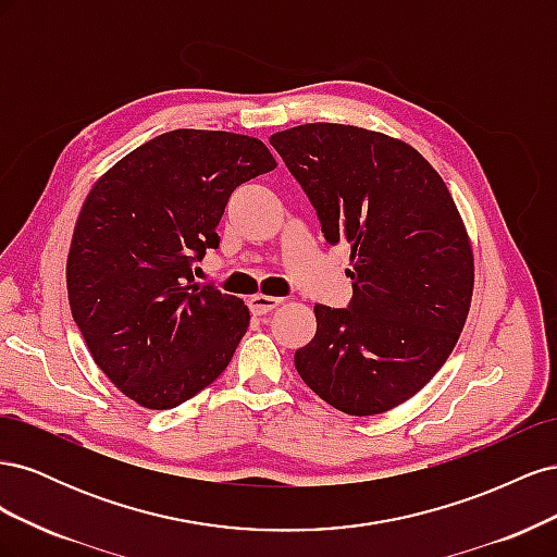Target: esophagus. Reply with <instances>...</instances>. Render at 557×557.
<instances>
[{
    "mask_svg": "<svg viewBox=\"0 0 557 557\" xmlns=\"http://www.w3.org/2000/svg\"><path fill=\"white\" fill-rule=\"evenodd\" d=\"M283 299H278V297H272V295H252L250 299H248V307H250V311L256 313V315H264V313H269V311H274L278 305H281Z\"/></svg>",
    "mask_w": 557,
    "mask_h": 557,
    "instance_id": "34e87169",
    "label": "esophagus"
}]
</instances>
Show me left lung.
I'll list each match as a JSON object with an SVG mask.
<instances>
[{"mask_svg":"<svg viewBox=\"0 0 557 557\" xmlns=\"http://www.w3.org/2000/svg\"><path fill=\"white\" fill-rule=\"evenodd\" d=\"M318 211L350 244L348 309L315 305L295 367L348 416L385 413L440 372L467 323L474 250L444 178L407 141L356 125L307 123L269 139Z\"/></svg>","mask_w":557,"mask_h":557,"instance_id":"left-lung-1","label":"left lung"}]
</instances>
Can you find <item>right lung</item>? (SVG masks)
<instances>
[{
  "label": "right lung",
  "instance_id": "right-lung-1",
  "mask_svg": "<svg viewBox=\"0 0 557 557\" xmlns=\"http://www.w3.org/2000/svg\"><path fill=\"white\" fill-rule=\"evenodd\" d=\"M276 170L246 134L174 129L95 181L66 258V293L95 364L132 401L174 409L225 372L250 313L195 283L242 183Z\"/></svg>",
  "mask_w": 557,
  "mask_h": 557
}]
</instances>
